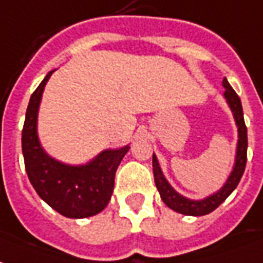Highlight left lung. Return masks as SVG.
<instances>
[{"label":"left lung","mask_w":263,"mask_h":263,"mask_svg":"<svg viewBox=\"0 0 263 263\" xmlns=\"http://www.w3.org/2000/svg\"><path fill=\"white\" fill-rule=\"evenodd\" d=\"M224 87V99L229 103L230 109L233 112L234 120L238 127V141H237V153H235V161H234L233 171L227 178V181L223 186L218 189L217 192L213 193L210 196H206L200 200H193L187 197L182 196L181 193H178L174 187L170 185V182L166 181L165 176L162 174L160 164L155 154H153V172H154L155 186L160 192V196L162 202L166 206L172 209L174 212L181 213L185 216H204L212 213L213 210L221 204L227 197L233 193V191L237 187V185L241 181V176L245 171V164H247V148H248V137H247V126L244 122V112H242V105L241 99L235 93L231 85L227 81V78L223 80Z\"/></svg>","instance_id":"8db88e82"}]
</instances>
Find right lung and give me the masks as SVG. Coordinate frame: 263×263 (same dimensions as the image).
<instances>
[{
	"instance_id": "obj_1",
	"label": "right lung",
	"mask_w": 263,
	"mask_h": 263,
	"mask_svg": "<svg viewBox=\"0 0 263 263\" xmlns=\"http://www.w3.org/2000/svg\"><path fill=\"white\" fill-rule=\"evenodd\" d=\"M50 71L30 97L22 130V153L30 183L55 212L70 218H85L108 206L115 174L129 145L105 150L82 165H70L47 154L37 136V113Z\"/></svg>"
}]
</instances>
